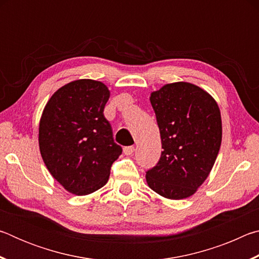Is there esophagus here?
Instances as JSON below:
<instances>
[{"instance_id": "34e87169", "label": "esophagus", "mask_w": 259, "mask_h": 259, "mask_svg": "<svg viewBox=\"0 0 259 259\" xmlns=\"http://www.w3.org/2000/svg\"><path fill=\"white\" fill-rule=\"evenodd\" d=\"M134 152H135L134 146H126V147L123 148V153L125 155H133Z\"/></svg>"}]
</instances>
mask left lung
I'll return each instance as SVG.
<instances>
[{
  "label": "left lung",
  "instance_id": "8db88e82",
  "mask_svg": "<svg viewBox=\"0 0 259 259\" xmlns=\"http://www.w3.org/2000/svg\"><path fill=\"white\" fill-rule=\"evenodd\" d=\"M163 151L146 171L148 186L166 199L194 194L211 171L222 144V117L211 96L187 82L151 94Z\"/></svg>",
  "mask_w": 259,
  "mask_h": 259
}]
</instances>
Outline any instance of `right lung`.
Instances as JSON below:
<instances>
[{
    "instance_id": "obj_1",
    "label": "right lung",
    "mask_w": 259,
    "mask_h": 259,
    "mask_svg": "<svg viewBox=\"0 0 259 259\" xmlns=\"http://www.w3.org/2000/svg\"><path fill=\"white\" fill-rule=\"evenodd\" d=\"M109 98L103 82H69L51 96L38 126V145L48 170L65 190L87 195L107 183L122 147L104 116Z\"/></svg>"
}]
</instances>
